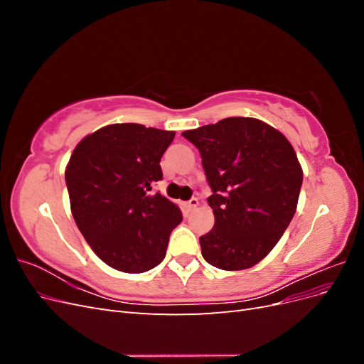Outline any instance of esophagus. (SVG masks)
I'll list each match as a JSON object with an SVG mask.
<instances>
[{
	"label": "esophagus",
	"instance_id": "esophagus-1",
	"mask_svg": "<svg viewBox=\"0 0 364 364\" xmlns=\"http://www.w3.org/2000/svg\"><path fill=\"white\" fill-rule=\"evenodd\" d=\"M197 205H199V199H197V197H193V199H190L188 202L183 203V208H185L186 213H190V211H193L194 208H197Z\"/></svg>",
	"mask_w": 364,
	"mask_h": 364
}]
</instances>
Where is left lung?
Segmentation results:
<instances>
[{"label": "left lung", "mask_w": 364, "mask_h": 364, "mask_svg": "<svg viewBox=\"0 0 364 364\" xmlns=\"http://www.w3.org/2000/svg\"><path fill=\"white\" fill-rule=\"evenodd\" d=\"M199 149L213 194L214 228L200 237L206 262L245 270L277 246L296 213L302 168L281 132L257 118L230 117L186 130Z\"/></svg>", "instance_id": "left-lung-1"}]
</instances>
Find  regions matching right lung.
I'll use <instances>...</instances> for the list:
<instances>
[{
    "label": "right lung",
    "mask_w": 364,
    "mask_h": 364,
    "mask_svg": "<svg viewBox=\"0 0 364 364\" xmlns=\"http://www.w3.org/2000/svg\"><path fill=\"white\" fill-rule=\"evenodd\" d=\"M174 132L135 123L109 124L85 136L65 170L71 213L95 255L126 273L165 258L181 209L151 186Z\"/></svg>",
    "instance_id": "1"
}]
</instances>
